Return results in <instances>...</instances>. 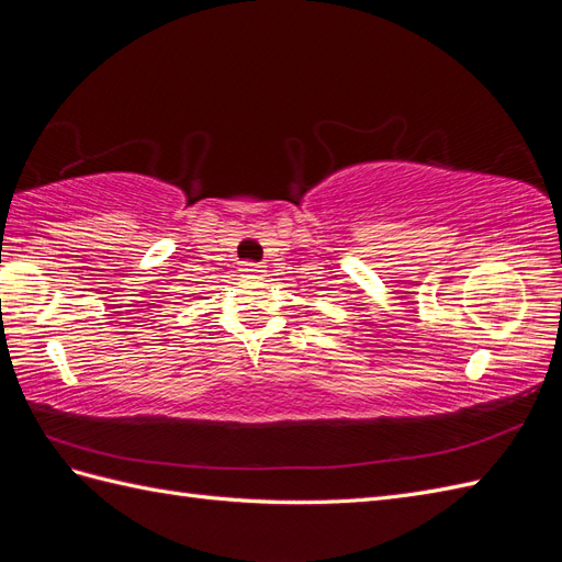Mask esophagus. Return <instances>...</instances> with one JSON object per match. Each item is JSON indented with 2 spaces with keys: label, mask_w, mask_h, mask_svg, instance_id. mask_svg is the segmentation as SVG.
Listing matches in <instances>:
<instances>
[{
  "label": "esophagus",
  "mask_w": 562,
  "mask_h": 562,
  "mask_svg": "<svg viewBox=\"0 0 562 562\" xmlns=\"http://www.w3.org/2000/svg\"><path fill=\"white\" fill-rule=\"evenodd\" d=\"M266 272V266L260 263H244L241 266V278H249V280H256Z\"/></svg>",
  "instance_id": "34e87169"
}]
</instances>
